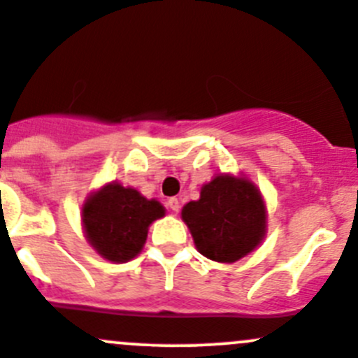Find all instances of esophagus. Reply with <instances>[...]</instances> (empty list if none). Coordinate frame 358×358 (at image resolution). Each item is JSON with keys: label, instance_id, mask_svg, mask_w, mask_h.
Segmentation results:
<instances>
[{"label": "esophagus", "instance_id": "34e87169", "mask_svg": "<svg viewBox=\"0 0 358 358\" xmlns=\"http://www.w3.org/2000/svg\"><path fill=\"white\" fill-rule=\"evenodd\" d=\"M168 208L173 209L175 213L180 211V201L176 199V197H171V199H168Z\"/></svg>", "mask_w": 358, "mask_h": 358}]
</instances>
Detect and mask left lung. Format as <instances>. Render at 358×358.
Segmentation results:
<instances>
[{
  "label": "left lung",
  "mask_w": 358,
  "mask_h": 358,
  "mask_svg": "<svg viewBox=\"0 0 358 358\" xmlns=\"http://www.w3.org/2000/svg\"><path fill=\"white\" fill-rule=\"evenodd\" d=\"M196 249L218 263H236L263 243L268 213L258 187L244 175L220 173L201 197L182 208Z\"/></svg>",
  "instance_id": "1"
}]
</instances>
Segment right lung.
Here are the masks:
<instances>
[{"instance_id":"1","label":"right lung","mask_w":358,"mask_h":358,"mask_svg":"<svg viewBox=\"0 0 358 358\" xmlns=\"http://www.w3.org/2000/svg\"><path fill=\"white\" fill-rule=\"evenodd\" d=\"M166 215L157 199H147L133 187L110 182L90 194L81 206V223L88 244L110 263L136 258L149 227Z\"/></svg>"}]
</instances>
